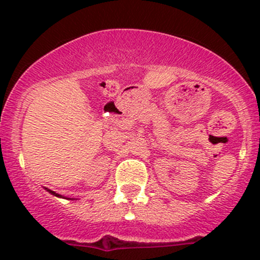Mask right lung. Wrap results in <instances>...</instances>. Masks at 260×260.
Here are the masks:
<instances>
[{
  "mask_svg": "<svg viewBox=\"0 0 260 260\" xmlns=\"http://www.w3.org/2000/svg\"><path fill=\"white\" fill-rule=\"evenodd\" d=\"M45 190H46V191H48V192H50V193H51V195L56 196V198H62V199H65V196L60 195V193H56V192H55V191H51V190H49V188H48V187H45ZM67 199H68V198H67ZM72 200H73V199H72Z\"/></svg>",
  "mask_w": 260,
  "mask_h": 260,
  "instance_id": "1",
  "label": "right lung"
}]
</instances>
